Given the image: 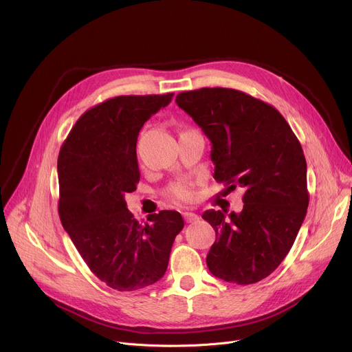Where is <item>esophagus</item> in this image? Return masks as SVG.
<instances>
[{"instance_id":"1","label":"esophagus","mask_w":352,"mask_h":352,"mask_svg":"<svg viewBox=\"0 0 352 352\" xmlns=\"http://www.w3.org/2000/svg\"><path fill=\"white\" fill-rule=\"evenodd\" d=\"M182 215H184L185 222H188V223H192V222H195V221H198V219H199V217H198L197 214L190 212V210H186V212H184Z\"/></svg>"}]
</instances>
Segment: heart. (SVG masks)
I'll list each match as a JSON object with an SVG mask.
<instances>
[{"mask_svg": "<svg viewBox=\"0 0 352 352\" xmlns=\"http://www.w3.org/2000/svg\"><path fill=\"white\" fill-rule=\"evenodd\" d=\"M168 195L178 202H190L194 199V185L188 179H178L170 185Z\"/></svg>", "mask_w": 352, "mask_h": 352, "instance_id": "obj_1", "label": "heart"}]
</instances>
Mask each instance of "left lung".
Here are the masks:
<instances>
[{
    "mask_svg": "<svg viewBox=\"0 0 352 352\" xmlns=\"http://www.w3.org/2000/svg\"><path fill=\"white\" fill-rule=\"evenodd\" d=\"M175 102L212 143L214 178L245 188L239 214L202 215L217 232L208 269L229 283L261 282L283 262L307 214V164L298 140L273 106L235 89L182 91Z\"/></svg>",
    "mask_w": 352,
    "mask_h": 352,
    "instance_id": "left-lung-1",
    "label": "left lung"
}]
</instances>
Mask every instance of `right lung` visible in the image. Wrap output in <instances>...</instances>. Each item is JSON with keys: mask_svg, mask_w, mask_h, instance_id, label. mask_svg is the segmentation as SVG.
<instances>
[{"mask_svg": "<svg viewBox=\"0 0 352 352\" xmlns=\"http://www.w3.org/2000/svg\"><path fill=\"white\" fill-rule=\"evenodd\" d=\"M173 96H117L91 107L59 153L60 222L89 269L114 290L133 292L158 282L184 228L177 210H161L138 223L124 199L140 181L138 133Z\"/></svg>", "mask_w": 352, "mask_h": 352, "instance_id": "1", "label": "right lung"}]
</instances>
